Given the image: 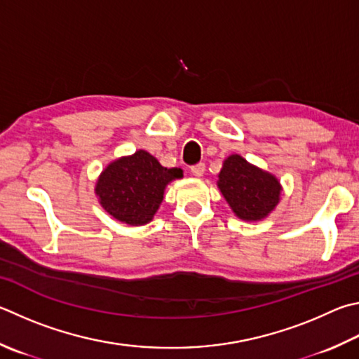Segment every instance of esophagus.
I'll list each match as a JSON object with an SVG mask.
<instances>
[{
	"instance_id": "1",
	"label": "esophagus",
	"mask_w": 359,
	"mask_h": 359,
	"mask_svg": "<svg viewBox=\"0 0 359 359\" xmlns=\"http://www.w3.org/2000/svg\"><path fill=\"white\" fill-rule=\"evenodd\" d=\"M204 171H205L204 163H198V165L191 166V174L194 175V177H201V175L204 174Z\"/></svg>"
}]
</instances>
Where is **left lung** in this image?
<instances>
[{
    "mask_svg": "<svg viewBox=\"0 0 359 359\" xmlns=\"http://www.w3.org/2000/svg\"><path fill=\"white\" fill-rule=\"evenodd\" d=\"M217 185L236 217L254 223L275 210L281 201V182L276 175L232 154L223 161Z\"/></svg>",
    "mask_w": 359,
    "mask_h": 359,
    "instance_id": "8db88e82",
    "label": "left lung"
}]
</instances>
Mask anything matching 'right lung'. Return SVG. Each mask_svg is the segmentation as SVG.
<instances>
[{
	"instance_id": "right-lung-1",
	"label": "right lung",
	"mask_w": 359,
	"mask_h": 359,
	"mask_svg": "<svg viewBox=\"0 0 359 359\" xmlns=\"http://www.w3.org/2000/svg\"><path fill=\"white\" fill-rule=\"evenodd\" d=\"M184 177L180 168L168 169L146 151L116 158L95 182V196L108 215L127 226L151 223L166 187Z\"/></svg>"
}]
</instances>
